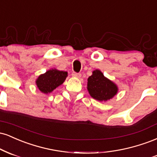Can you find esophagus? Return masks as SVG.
Instances as JSON below:
<instances>
[{"label": "esophagus", "instance_id": "esophagus-1", "mask_svg": "<svg viewBox=\"0 0 157 157\" xmlns=\"http://www.w3.org/2000/svg\"><path fill=\"white\" fill-rule=\"evenodd\" d=\"M72 76L77 77V78H79V77L82 76V74H81V73H75V72H73V73H72Z\"/></svg>", "mask_w": 157, "mask_h": 157}]
</instances>
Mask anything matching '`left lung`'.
Instances as JSON below:
<instances>
[{
  "label": "left lung",
  "instance_id": "obj_1",
  "mask_svg": "<svg viewBox=\"0 0 157 157\" xmlns=\"http://www.w3.org/2000/svg\"><path fill=\"white\" fill-rule=\"evenodd\" d=\"M87 90L92 97L98 101H106L112 98L117 92V86L109 80L100 71H93L88 78Z\"/></svg>",
  "mask_w": 157,
  "mask_h": 157
}]
</instances>
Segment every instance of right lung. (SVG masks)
Here are the masks:
<instances>
[{"instance_id":"add662e5","label":"right lung","mask_w":157,"mask_h":157,"mask_svg":"<svg viewBox=\"0 0 157 157\" xmlns=\"http://www.w3.org/2000/svg\"><path fill=\"white\" fill-rule=\"evenodd\" d=\"M67 76V73L56 69L50 70L44 74L40 75L36 84L39 90L43 93H50L57 86L62 84Z\"/></svg>"}]
</instances>
